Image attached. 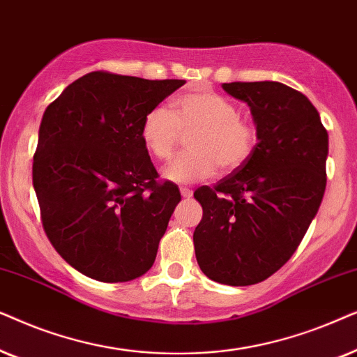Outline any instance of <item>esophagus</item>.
Instances as JSON below:
<instances>
[{
    "instance_id": "esophagus-1",
    "label": "esophagus",
    "mask_w": 357,
    "mask_h": 357,
    "mask_svg": "<svg viewBox=\"0 0 357 357\" xmlns=\"http://www.w3.org/2000/svg\"><path fill=\"white\" fill-rule=\"evenodd\" d=\"M179 191H181V196L183 197H191L192 196V189H189V188H186V186H181L179 188Z\"/></svg>"
}]
</instances>
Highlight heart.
I'll return each instance as SVG.
<instances>
[{"label":"heart","instance_id":"1","mask_svg":"<svg viewBox=\"0 0 357 357\" xmlns=\"http://www.w3.org/2000/svg\"><path fill=\"white\" fill-rule=\"evenodd\" d=\"M188 135V151L179 155L165 176L169 181L189 184L217 173L238 169L253 153L256 132L248 119L240 116L230 99L202 88L184 93L169 104V112L153 107L145 114L140 137L156 160L166 161Z\"/></svg>","mask_w":357,"mask_h":357}]
</instances>
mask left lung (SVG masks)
Segmentation results:
<instances>
[{
	"label": "left lung",
	"instance_id": "left-lung-1",
	"mask_svg": "<svg viewBox=\"0 0 357 357\" xmlns=\"http://www.w3.org/2000/svg\"><path fill=\"white\" fill-rule=\"evenodd\" d=\"M222 88L253 114V153L215 186L194 197L199 268L227 286L258 284L291 259L317 215L326 188L328 132L307 96L278 82Z\"/></svg>",
	"mask_w": 357,
	"mask_h": 357
}]
</instances>
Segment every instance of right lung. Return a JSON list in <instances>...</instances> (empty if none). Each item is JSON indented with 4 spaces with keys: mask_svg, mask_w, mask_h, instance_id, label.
I'll return each instance as SVG.
<instances>
[{
    "mask_svg": "<svg viewBox=\"0 0 357 357\" xmlns=\"http://www.w3.org/2000/svg\"><path fill=\"white\" fill-rule=\"evenodd\" d=\"M184 83L91 71L45 109L32 163L42 225L88 278L127 282L155 263L181 194L158 181L140 127Z\"/></svg>",
    "mask_w": 357,
    "mask_h": 357,
    "instance_id": "add662e5",
    "label": "right lung"
}]
</instances>
